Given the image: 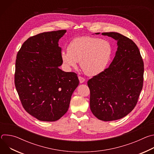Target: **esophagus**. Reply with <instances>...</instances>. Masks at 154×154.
<instances>
[{"label": "esophagus", "instance_id": "1", "mask_svg": "<svg viewBox=\"0 0 154 154\" xmlns=\"http://www.w3.org/2000/svg\"><path fill=\"white\" fill-rule=\"evenodd\" d=\"M79 81H80V83H82L85 81V79L83 77H81V76H79Z\"/></svg>", "mask_w": 154, "mask_h": 154}]
</instances>
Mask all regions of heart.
I'll list each match as a JSON object with an SVG mask.
<instances>
[{
	"mask_svg": "<svg viewBox=\"0 0 154 154\" xmlns=\"http://www.w3.org/2000/svg\"><path fill=\"white\" fill-rule=\"evenodd\" d=\"M112 47L108 41L91 36H81L73 39L68 51L61 52V60L68 69L77 66V62L83 71L93 76L103 71L110 60Z\"/></svg>",
	"mask_w": 154,
	"mask_h": 154,
	"instance_id": "b5f03b06",
	"label": "heart"
}]
</instances>
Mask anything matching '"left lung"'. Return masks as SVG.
I'll use <instances>...</instances> for the list:
<instances>
[{
    "mask_svg": "<svg viewBox=\"0 0 154 154\" xmlns=\"http://www.w3.org/2000/svg\"><path fill=\"white\" fill-rule=\"evenodd\" d=\"M102 35L117 41V51L109 67L88 81V86L93 114L111 121L124 118L136 106L143 88L144 63L131 39L117 32Z\"/></svg>",
    "mask_w": 154,
    "mask_h": 154,
    "instance_id": "8db88e82",
    "label": "left lung"
}]
</instances>
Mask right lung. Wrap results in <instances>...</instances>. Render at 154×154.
Returning <instances> with one entry per match:
<instances>
[{"label":"right lung","instance_id":"right-lung-1","mask_svg":"<svg viewBox=\"0 0 154 154\" xmlns=\"http://www.w3.org/2000/svg\"><path fill=\"white\" fill-rule=\"evenodd\" d=\"M66 30L44 32L28 38L19 51L14 83L26 111L42 121L58 120L67 112L79 84L77 75L59 69V39Z\"/></svg>","mask_w":154,"mask_h":154}]
</instances>
